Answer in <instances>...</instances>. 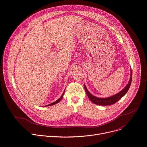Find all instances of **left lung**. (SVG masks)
I'll return each mask as SVG.
<instances>
[{"mask_svg": "<svg viewBox=\"0 0 147 147\" xmlns=\"http://www.w3.org/2000/svg\"><path fill=\"white\" fill-rule=\"evenodd\" d=\"M130 78L129 80V82L127 86L121 90L119 92L117 93V94L110 96L108 97H105V98H100L96 97L94 96H93L91 94L90 92V91L87 90L86 86L84 84V89L86 92V94L88 97V98L90 100L91 102H92L94 104H97V105H111L116 102H117L118 100L121 99L123 97H124L126 93L127 92L129 88V87L131 84L132 82V72H131V69H130Z\"/></svg>", "mask_w": 147, "mask_h": 147, "instance_id": "1", "label": "left lung"}]
</instances>
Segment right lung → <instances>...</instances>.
Segmentation results:
<instances>
[{
  "instance_id": "add662e5",
  "label": "right lung",
  "mask_w": 147,
  "mask_h": 147,
  "mask_svg": "<svg viewBox=\"0 0 147 147\" xmlns=\"http://www.w3.org/2000/svg\"><path fill=\"white\" fill-rule=\"evenodd\" d=\"M64 92H65V90L64 91V92H63V94H62V95H61V96L58 99V100H57L56 101H55V102H52V103H51V104H49V105H45V106H51V105H55V104H57V103H59L60 101V100L62 99V98L63 97V96H64Z\"/></svg>"
}]
</instances>
